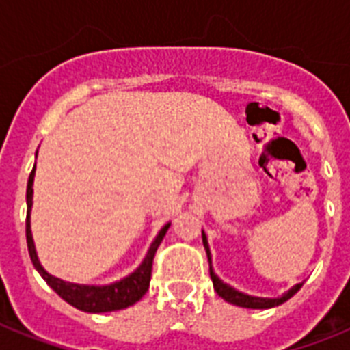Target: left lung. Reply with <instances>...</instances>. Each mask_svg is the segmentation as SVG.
Listing matches in <instances>:
<instances>
[{"instance_id":"obj_1","label":"left lung","mask_w":350,"mask_h":350,"mask_svg":"<svg viewBox=\"0 0 350 350\" xmlns=\"http://www.w3.org/2000/svg\"><path fill=\"white\" fill-rule=\"evenodd\" d=\"M203 236V247L207 250V258H208V271H211V280H213L214 291L218 293V296L225 299V301H229L232 305H238V307H245V309H271V307H276V305H282L283 301H287L288 298H293L294 294L298 293L299 288L304 283H298V285H294L291 291L283 294L282 298H256V296H249V294H243L232 288L230 285L224 283L219 280L213 271V265H211V250H208V243H207V236L205 232L202 234Z\"/></svg>"}]
</instances>
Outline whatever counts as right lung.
Segmentation results:
<instances>
[{"mask_svg": "<svg viewBox=\"0 0 350 350\" xmlns=\"http://www.w3.org/2000/svg\"><path fill=\"white\" fill-rule=\"evenodd\" d=\"M34 170L29 176V183H27V247H29L30 260L34 263L36 271L40 272L43 280H45L57 296H62L67 304L85 312H111V310H121L131 307L136 301L145 296L148 291V283H150V274H152V261L156 256L159 243L163 241L165 232L169 230L170 224H167L163 229L159 230L156 239L150 245L145 260L136 271L132 272L131 276L123 278L121 282L105 285V287H90V285H76V283L63 282L59 278L51 276L49 272L41 267L38 254H36L34 241H32V232H30V207H32V181H34Z\"/></svg>", "mask_w": 350, "mask_h": 350, "instance_id": "right-lung-1", "label": "right lung"}]
</instances>
